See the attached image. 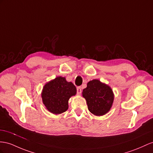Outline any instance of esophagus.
<instances>
[{"instance_id": "esophagus-1", "label": "esophagus", "mask_w": 153, "mask_h": 153, "mask_svg": "<svg viewBox=\"0 0 153 153\" xmlns=\"http://www.w3.org/2000/svg\"><path fill=\"white\" fill-rule=\"evenodd\" d=\"M82 92V88L81 87H77V94H81V93Z\"/></svg>"}]
</instances>
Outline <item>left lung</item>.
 Masks as SVG:
<instances>
[{
  "instance_id": "left-lung-1",
  "label": "left lung",
  "mask_w": 153,
  "mask_h": 153,
  "mask_svg": "<svg viewBox=\"0 0 153 153\" xmlns=\"http://www.w3.org/2000/svg\"><path fill=\"white\" fill-rule=\"evenodd\" d=\"M82 94L87 101L89 111L93 114L103 116L110 111L114 94L108 85L94 79L88 82Z\"/></svg>"
}]
</instances>
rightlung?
<instances>
[{
    "mask_svg": "<svg viewBox=\"0 0 153 153\" xmlns=\"http://www.w3.org/2000/svg\"><path fill=\"white\" fill-rule=\"evenodd\" d=\"M76 88L65 77H57L46 83L42 90V102L46 108L55 114H61L68 108V100L76 95Z\"/></svg>",
    "mask_w": 153,
    "mask_h": 153,
    "instance_id": "add662e5",
    "label": "right lung"
}]
</instances>
